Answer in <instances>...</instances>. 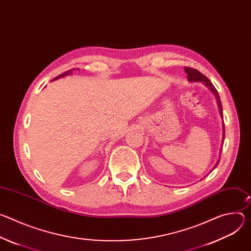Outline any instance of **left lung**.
I'll list each match as a JSON object with an SVG mask.
<instances>
[{
  "mask_svg": "<svg viewBox=\"0 0 251 251\" xmlns=\"http://www.w3.org/2000/svg\"><path fill=\"white\" fill-rule=\"evenodd\" d=\"M185 71H186V74L188 75V81H190V82H202L206 87H208V89L214 94V96H216V99H217V103H218V106H219V111H220V114H221V116H222V118H224L223 117V106H222V101H221V98H220V95H219V92H218V90L216 89V87L213 86V84L210 82V80L206 77V76H204L202 74H201L199 70H197V69H194V68H192V67H185ZM223 143H222V145L224 144V141H225V123L223 122ZM222 150H223V148H221V151H220V159H221V153H222ZM220 159L217 161V163H216V165H214V167H213V169H216L217 167H218V165H219V163H220ZM212 169V170H213ZM211 170V171H212ZM210 171V172H211Z\"/></svg>",
  "mask_w": 251,
  "mask_h": 251,
  "instance_id": "left-lung-1",
  "label": "left lung"
}]
</instances>
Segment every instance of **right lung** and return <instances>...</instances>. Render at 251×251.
Returning <instances> with one entry per match:
<instances>
[{"label": "right lung", "instance_id": "1", "mask_svg": "<svg viewBox=\"0 0 251 251\" xmlns=\"http://www.w3.org/2000/svg\"><path fill=\"white\" fill-rule=\"evenodd\" d=\"M78 69V68H77ZM74 70H75V69H71V70H68V71H65V73H63L62 75H58L57 77H55L53 80H55V79H57V78H60V77H63V76H66V75H71V73H73Z\"/></svg>", "mask_w": 251, "mask_h": 251}]
</instances>
